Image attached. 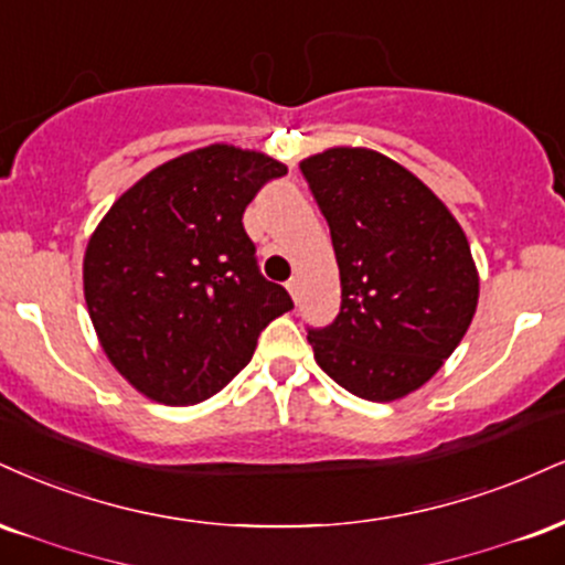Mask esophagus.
Here are the masks:
<instances>
[{"instance_id": "34e87169", "label": "esophagus", "mask_w": 565, "mask_h": 565, "mask_svg": "<svg viewBox=\"0 0 565 565\" xmlns=\"http://www.w3.org/2000/svg\"><path fill=\"white\" fill-rule=\"evenodd\" d=\"M287 289H289L291 300H295V302H300V297H302V284H300V278H297V276H291L289 281H287Z\"/></svg>"}]
</instances>
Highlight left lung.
<instances>
[{
  "label": "left lung",
  "instance_id": "left-lung-1",
  "mask_svg": "<svg viewBox=\"0 0 565 565\" xmlns=\"http://www.w3.org/2000/svg\"><path fill=\"white\" fill-rule=\"evenodd\" d=\"M300 171L342 281L339 316L308 329L318 365L371 403L405 397L452 355L477 312L463 228L424 181L373 149H326Z\"/></svg>",
  "mask_w": 565,
  "mask_h": 565
}]
</instances>
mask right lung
<instances>
[{
  "mask_svg": "<svg viewBox=\"0 0 565 565\" xmlns=\"http://www.w3.org/2000/svg\"><path fill=\"white\" fill-rule=\"evenodd\" d=\"M287 166L213 145L154 168L88 239L84 295L110 363L147 397L194 405L253 358L257 337L295 308L260 274L242 215Z\"/></svg>",
  "mask_w": 565,
  "mask_h": 565,
  "instance_id": "add662e5",
  "label": "right lung"
}]
</instances>
